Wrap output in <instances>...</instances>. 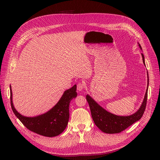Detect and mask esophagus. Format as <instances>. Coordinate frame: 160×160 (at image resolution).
<instances>
[{
	"label": "esophagus",
	"instance_id": "1",
	"mask_svg": "<svg viewBox=\"0 0 160 160\" xmlns=\"http://www.w3.org/2000/svg\"><path fill=\"white\" fill-rule=\"evenodd\" d=\"M77 90L81 91L84 89V88H85V85H84L83 83H78V85H77Z\"/></svg>",
	"mask_w": 160,
	"mask_h": 160
}]
</instances>
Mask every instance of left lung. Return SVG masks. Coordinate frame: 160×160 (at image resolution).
<instances>
[{
	"label": "left lung",
	"instance_id": "1",
	"mask_svg": "<svg viewBox=\"0 0 160 160\" xmlns=\"http://www.w3.org/2000/svg\"><path fill=\"white\" fill-rule=\"evenodd\" d=\"M139 48L142 49V47L139 44ZM143 62L145 65L144 56L142 53ZM149 85V77L148 73ZM148 98V89L145 95L143 101L139 110L135 113L129 116H118L111 113L104 109L103 108L97 103L89 95H86V99L89 103L92 118L96 126L101 131L106 133H118L122 132L130 125H132L137 121H139L143 115V113L146 108Z\"/></svg>",
	"mask_w": 160,
	"mask_h": 160
}]
</instances>
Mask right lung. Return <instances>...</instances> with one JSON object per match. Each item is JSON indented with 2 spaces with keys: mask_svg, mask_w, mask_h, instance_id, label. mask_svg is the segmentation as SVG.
<instances>
[{
  "mask_svg": "<svg viewBox=\"0 0 160 160\" xmlns=\"http://www.w3.org/2000/svg\"><path fill=\"white\" fill-rule=\"evenodd\" d=\"M11 88V87H10ZM77 85L66 90L61 98L48 112L33 118L25 117L14 108L11 88V104L13 113L25 126L32 132L45 137H55L65 129L69 119L70 101L77 97Z\"/></svg>",
  "mask_w": 160,
  "mask_h": 160,
  "instance_id": "obj_1",
  "label": "right lung"
}]
</instances>
